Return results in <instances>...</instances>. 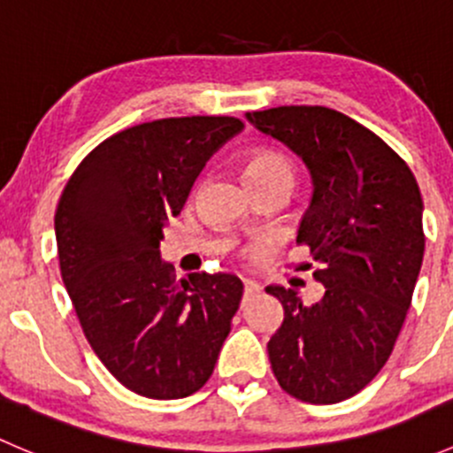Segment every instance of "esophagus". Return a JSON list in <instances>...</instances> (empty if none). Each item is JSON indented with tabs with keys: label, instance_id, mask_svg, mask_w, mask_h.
Masks as SVG:
<instances>
[{
	"label": "esophagus",
	"instance_id": "1",
	"mask_svg": "<svg viewBox=\"0 0 453 453\" xmlns=\"http://www.w3.org/2000/svg\"><path fill=\"white\" fill-rule=\"evenodd\" d=\"M258 291V285H256L254 280H250V278H243V296L248 298V296H252Z\"/></svg>",
	"mask_w": 453,
	"mask_h": 453
}]
</instances>
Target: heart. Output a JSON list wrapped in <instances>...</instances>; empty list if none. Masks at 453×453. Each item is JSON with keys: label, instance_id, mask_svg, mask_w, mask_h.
<instances>
[{"label": "heart", "instance_id": "1", "mask_svg": "<svg viewBox=\"0 0 453 453\" xmlns=\"http://www.w3.org/2000/svg\"><path fill=\"white\" fill-rule=\"evenodd\" d=\"M243 177L245 181L258 180V177H273V180H282L291 186L294 184V168L282 155L273 153V150H256L245 159Z\"/></svg>", "mask_w": 453, "mask_h": 453}]
</instances>
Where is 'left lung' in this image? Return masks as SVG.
I'll return each mask as SVG.
<instances>
[{"mask_svg": "<svg viewBox=\"0 0 453 453\" xmlns=\"http://www.w3.org/2000/svg\"><path fill=\"white\" fill-rule=\"evenodd\" d=\"M298 155L313 193L300 221L324 285L319 303L269 285L285 309L269 340L278 383L307 403H337L366 388L390 357L423 265V199L408 164L353 118L328 107L245 113Z\"/></svg>", "mask_w": 453, "mask_h": 453, "instance_id": "left-lung-1", "label": "left lung"}]
</instances>
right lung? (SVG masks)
Wrapping results in <instances>:
<instances>
[{
	"label": "right lung",
	"instance_id": "right-lung-1",
	"mask_svg": "<svg viewBox=\"0 0 453 453\" xmlns=\"http://www.w3.org/2000/svg\"><path fill=\"white\" fill-rule=\"evenodd\" d=\"M241 131L227 116L131 127L96 146L58 199V263L87 342L122 386L149 399L197 392L239 311V276L175 280L159 241L205 162Z\"/></svg>",
	"mask_w": 453,
	"mask_h": 453
}]
</instances>
